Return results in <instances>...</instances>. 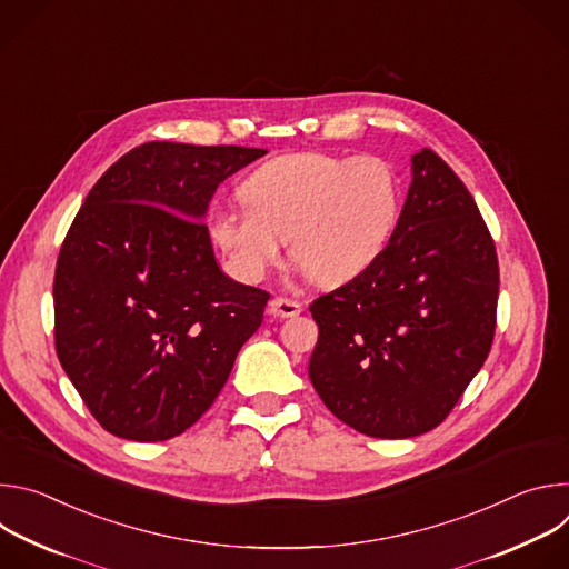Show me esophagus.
I'll return each mask as SVG.
<instances>
[{"label": "esophagus", "mask_w": 569, "mask_h": 569, "mask_svg": "<svg viewBox=\"0 0 569 569\" xmlns=\"http://www.w3.org/2000/svg\"><path fill=\"white\" fill-rule=\"evenodd\" d=\"M301 310H303L301 303L295 299H288V297H274L270 301V315H274V317H295Z\"/></svg>", "instance_id": "34e87169"}]
</instances>
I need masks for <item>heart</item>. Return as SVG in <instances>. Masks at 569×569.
Instances as JSON below:
<instances>
[{"mask_svg": "<svg viewBox=\"0 0 569 569\" xmlns=\"http://www.w3.org/2000/svg\"><path fill=\"white\" fill-rule=\"evenodd\" d=\"M246 209H216L213 246L240 281H261L288 252L306 277L342 286L369 270L393 236L400 184L389 161L373 154L290 152L240 184Z\"/></svg>", "mask_w": 569, "mask_h": 569, "instance_id": "heart-1", "label": "heart"}]
</instances>
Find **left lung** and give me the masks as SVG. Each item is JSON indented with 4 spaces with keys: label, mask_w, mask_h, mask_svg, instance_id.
<instances>
[{
    "label": "left lung",
    "mask_w": 569,
    "mask_h": 569,
    "mask_svg": "<svg viewBox=\"0 0 569 569\" xmlns=\"http://www.w3.org/2000/svg\"><path fill=\"white\" fill-rule=\"evenodd\" d=\"M498 292L489 227L455 171L423 148L378 261L310 303L315 391L367 437L430 432L491 351Z\"/></svg>",
    "instance_id": "8db88e82"
}]
</instances>
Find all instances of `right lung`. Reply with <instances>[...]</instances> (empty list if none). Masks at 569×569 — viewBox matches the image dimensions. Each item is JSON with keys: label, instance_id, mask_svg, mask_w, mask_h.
<instances>
[{"label": "right lung", "instance_id": "obj_1", "mask_svg": "<svg viewBox=\"0 0 569 569\" xmlns=\"http://www.w3.org/2000/svg\"><path fill=\"white\" fill-rule=\"evenodd\" d=\"M266 152L150 141L76 213L56 263V353L110 435H182L261 327L270 292L218 268L202 218L218 184Z\"/></svg>", "mask_w": 569, "mask_h": 569}]
</instances>
